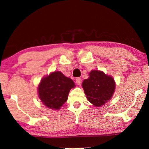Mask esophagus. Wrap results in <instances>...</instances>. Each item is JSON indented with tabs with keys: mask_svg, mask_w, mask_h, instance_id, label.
I'll use <instances>...</instances> for the list:
<instances>
[{
	"mask_svg": "<svg viewBox=\"0 0 149 149\" xmlns=\"http://www.w3.org/2000/svg\"><path fill=\"white\" fill-rule=\"evenodd\" d=\"M75 82H76V84L78 85H81V79L80 77L77 78L76 80H75Z\"/></svg>",
	"mask_w": 149,
	"mask_h": 149,
	"instance_id": "obj_1",
	"label": "esophagus"
}]
</instances>
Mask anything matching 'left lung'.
Returning <instances> with one entry per match:
<instances>
[{
	"label": "left lung",
	"instance_id": "left-lung-1",
	"mask_svg": "<svg viewBox=\"0 0 149 149\" xmlns=\"http://www.w3.org/2000/svg\"><path fill=\"white\" fill-rule=\"evenodd\" d=\"M82 87L88 100L97 107H102L111 99L116 89L113 77L99 70H91Z\"/></svg>",
	"mask_w": 149,
	"mask_h": 149
}]
</instances>
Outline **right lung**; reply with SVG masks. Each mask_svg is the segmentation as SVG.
Returning a JSON list of instances; mask_svg holds the SVG:
<instances>
[{"mask_svg": "<svg viewBox=\"0 0 149 149\" xmlns=\"http://www.w3.org/2000/svg\"><path fill=\"white\" fill-rule=\"evenodd\" d=\"M75 86L72 79L62 72L55 71L42 77L38 86V95L45 106L52 110H60L67 101L70 91Z\"/></svg>", "mask_w": 149, "mask_h": 149, "instance_id": "right-lung-1", "label": "right lung"}]
</instances>
